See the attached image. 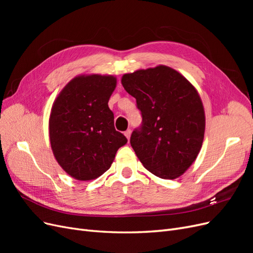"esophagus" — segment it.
I'll list each match as a JSON object with an SVG mask.
<instances>
[{"instance_id":"obj_1","label":"esophagus","mask_w":253,"mask_h":253,"mask_svg":"<svg viewBox=\"0 0 253 253\" xmlns=\"http://www.w3.org/2000/svg\"><path fill=\"white\" fill-rule=\"evenodd\" d=\"M131 129H126V131L125 132V135H126V137L127 138V140H129V137H131Z\"/></svg>"}]
</instances>
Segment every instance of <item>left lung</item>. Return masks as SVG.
Here are the masks:
<instances>
[{"label": "left lung", "instance_id": "8db88e82", "mask_svg": "<svg viewBox=\"0 0 253 253\" xmlns=\"http://www.w3.org/2000/svg\"><path fill=\"white\" fill-rule=\"evenodd\" d=\"M121 83L142 116L129 140L137 157L160 178L179 177L194 163L204 141L206 117L196 88L166 65L125 74Z\"/></svg>", "mask_w": 253, "mask_h": 253}]
</instances>
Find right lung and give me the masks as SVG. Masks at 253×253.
<instances>
[{
  "mask_svg": "<svg viewBox=\"0 0 253 253\" xmlns=\"http://www.w3.org/2000/svg\"><path fill=\"white\" fill-rule=\"evenodd\" d=\"M116 84L111 75H80L66 84L52 104L48 124L51 150L60 167L75 179L101 176L127 142L115 129L108 104Z\"/></svg>",
  "mask_w": 253,
  "mask_h": 253,
  "instance_id": "obj_1",
  "label": "right lung"
}]
</instances>
